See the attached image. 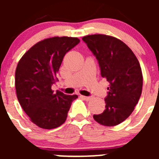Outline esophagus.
Returning a JSON list of instances; mask_svg holds the SVG:
<instances>
[{"label": "esophagus", "mask_w": 159, "mask_h": 159, "mask_svg": "<svg viewBox=\"0 0 159 159\" xmlns=\"http://www.w3.org/2000/svg\"><path fill=\"white\" fill-rule=\"evenodd\" d=\"M81 97L82 98H84V100L86 101H89L91 99V97H90V96H84V95H81Z\"/></svg>", "instance_id": "1"}]
</instances>
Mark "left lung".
Returning a JSON list of instances; mask_svg holds the SVG:
<instances>
[{"mask_svg":"<svg viewBox=\"0 0 159 159\" xmlns=\"http://www.w3.org/2000/svg\"><path fill=\"white\" fill-rule=\"evenodd\" d=\"M95 56L101 75L109 82L105 109L93 118L105 126L120 124L132 113L142 91V69L137 57L121 40L105 34L82 38Z\"/></svg>","mask_w":159,"mask_h":159,"instance_id":"1","label":"left lung"}]
</instances>
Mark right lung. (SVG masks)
<instances>
[{
  "label": "right lung",
  "instance_id": "1",
  "mask_svg": "<svg viewBox=\"0 0 159 159\" xmlns=\"http://www.w3.org/2000/svg\"><path fill=\"white\" fill-rule=\"evenodd\" d=\"M80 40L54 37L39 41L20 58L15 71V89L20 106L30 121L41 129H52L66 120L76 94L68 95L51 90L58 81V72L65 54Z\"/></svg>",
  "mask_w": 159,
  "mask_h": 159
}]
</instances>
